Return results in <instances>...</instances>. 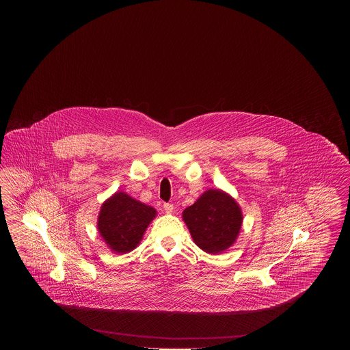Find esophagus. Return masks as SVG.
Returning <instances> with one entry per match:
<instances>
[{"label":"esophagus","instance_id":"obj_1","mask_svg":"<svg viewBox=\"0 0 350 350\" xmlns=\"http://www.w3.org/2000/svg\"><path fill=\"white\" fill-rule=\"evenodd\" d=\"M164 210L167 214H172L174 210V206L172 203H164Z\"/></svg>","mask_w":350,"mask_h":350}]
</instances>
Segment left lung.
<instances>
[{
	"instance_id": "obj_1",
	"label": "left lung",
	"mask_w": 350,
	"mask_h": 350,
	"mask_svg": "<svg viewBox=\"0 0 350 350\" xmlns=\"http://www.w3.org/2000/svg\"><path fill=\"white\" fill-rule=\"evenodd\" d=\"M183 220L200 250L215 254L228 250L241 228L243 215L237 203L221 190H207L185 208Z\"/></svg>"
}]
</instances>
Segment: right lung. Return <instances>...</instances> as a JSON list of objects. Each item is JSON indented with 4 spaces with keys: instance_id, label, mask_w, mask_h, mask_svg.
Masks as SVG:
<instances>
[{
    "instance_id": "right-lung-1",
    "label": "right lung",
    "mask_w": 350,
    "mask_h": 350,
    "mask_svg": "<svg viewBox=\"0 0 350 350\" xmlns=\"http://www.w3.org/2000/svg\"><path fill=\"white\" fill-rule=\"evenodd\" d=\"M156 210L126 193H116L102 204L98 231L109 248L127 253L137 247Z\"/></svg>"
}]
</instances>
